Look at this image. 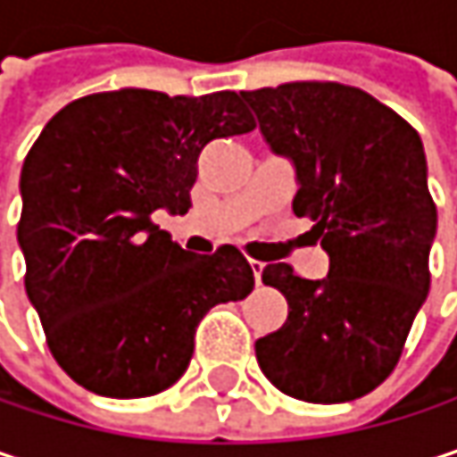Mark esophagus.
<instances>
[{"label":"esophagus","instance_id":"1","mask_svg":"<svg viewBox=\"0 0 457 457\" xmlns=\"http://www.w3.org/2000/svg\"><path fill=\"white\" fill-rule=\"evenodd\" d=\"M248 264H251V271H253L256 285H262V271H264V264H262V262H256V259H251Z\"/></svg>","mask_w":457,"mask_h":457}]
</instances>
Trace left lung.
<instances>
[{
  "label": "left lung",
  "instance_id": "left-lung-1",
  "mask_svg": "<svg viewBox=\"0 0 457 457\" xmlns=\"http://www.w3.org/2000/svg\"><path fill=\"white\" fill-rule=\"evenodd\" d=\"M277 156L295 170V217L329 256L321 279L267 264L287 321L256 340L264 377L306 403H348L395 369L429 293L436 206L419 133L390 106L340 83L240 91Z\"/></svg>",
  "mask_w": 457,
  "mask_h": 457
}]
</instances>
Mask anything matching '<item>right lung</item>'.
<instances>
[{
    "label": "right lung",
    "instance_id": "add662e5",
    "mask_svg": "<svg viewBox=\"0 0 457 457\" xmlns=\"http://www.w3.org/2000/svg\"><path fill=\"white\" fill-rule=\"evenodd\" d=\"M256 128L235 91L91 94L25 156L18 243L49 351L80 387L145 397L186 374L198 321L253 290L235 245L183 251L154 212L186 214L204 145Z\"/></svg>",
    "mask_w": 457,
    "mask_h": 457
}]
</instances>
